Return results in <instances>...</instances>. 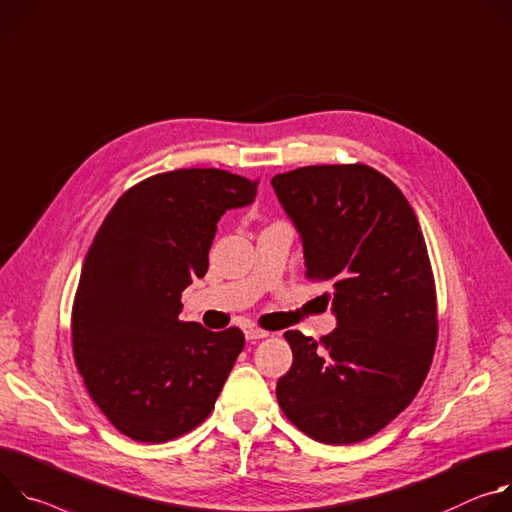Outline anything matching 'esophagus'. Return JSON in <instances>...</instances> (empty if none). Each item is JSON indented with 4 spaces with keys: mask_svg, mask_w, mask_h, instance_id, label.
I'll list each match as a JSON object with an SVG mask.
<instances>
[{
    "mask_svg": "<svg viewBox=\"0 0 512 512\" xmlns=\"http://www.w3.org/2000/svg\"><path fill=\"white\" fill-rule=\"evenodd\" d=\"M268 335H270V331H266L262 327H256V325L246 327V339H250V342H256V339H264Z\"/></svg>",
    "mask_w": 512,
    "mask_h": 512,
    "instance_id": "esophagus-1",
    "label": "esophagus"
}]
</instances>
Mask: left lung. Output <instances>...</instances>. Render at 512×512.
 Returning a JSON list of instances; mask_svg holds the SVG:
<instances>
[{
	"mask_svg": "<svg viewBox=\"0 0 512 512\" xmlns=\"http://www.w3.org/2000/svg\"><path fill=\"white\" fill-rule=\"evenodd\" d=\"M303 238L305 276L331 287L337 327L319 342L287 331L291 370L276 399L305 435L348 445L399 417L417 396L437 344L427 244L407 197L376 168L313 164L272 177Z\"/></svg>",
	"mask_w": 512,
	"mask_h": 512,
	"instance_id": "obj_1",
	"label": "left lung"
}]
</instances>
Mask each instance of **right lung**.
I'll return each instance as SVG.
<instances>
[{
    "mask_svg": "<svg viewBox=\"0 0 512 512\" xmlns=\"http://www.w3.org/2000/svg\"><path fill=\"white\" fill-rule=\"evenodd\" d=\"M256 189L230 170H170L130 187L97 230L71 311L73 356L126 437L164 443L213 411L246 339L238 327L181 321V295L209 268L219 217Z\"/></svg>",
    "mask_w": 512,
    "mask_h": 512,
    "instance_id": "obj_1",
    "label": "right lung"
}]
</instances>
